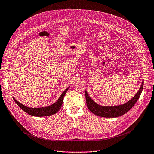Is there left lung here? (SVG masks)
<instances>
[{
    "instance_id": "8db88e82",
    "label": "left lung",
    "mask_w": 154,
    "mask_h": 154,
    "mask_svg": "<svg viewBox=\"0 0 154 154\" xmlns=\"http://www.w3.org/2000/svg\"><path fill=\"white\" fill-rule=\"evenodd\" d=\"M143 85L144 82L143 81L142 85L140 86V89L137 91V93L136 94L134 97L131 100H130L128 102H127L124 104L116 106H100V105L93 101V100L90 97L88 94H87V91H85V97L87 107L91 112L99 117H117L121 116L122 115H124L126 112H128L130 109L134 106L135 103L137 101L140 94L142 93V91L143 89Z\"/></svg>"
}]
</instances>
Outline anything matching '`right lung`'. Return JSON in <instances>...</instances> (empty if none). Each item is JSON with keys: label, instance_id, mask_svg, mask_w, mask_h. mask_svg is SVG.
<instances>
[{"label": "right lung", "instance_id": "1", "mask_svg": "<svg viewBox=\"0 0 154 154\" xmlns=\"http://www.w3.org/2000/svg\"><path fill=\"white\" fill-rule=\"evenodd\" d=\"M69 87L67 88L63 92V94H61L60 97L57 100L55 103L53 104L51 106L45 107V108H29L24 106V105L22 104L19 101L14 98L15 102L17 103V104L23 109V111L26 112L27 113L29 114L31 116H36V117H44V116H51L53 114H55L57 112L59 111L61 106H62V104L63 103V99L64 97L68 91Z\"/></svg>", "mask_w": 154, "mask_h": 154}]
</instances>
